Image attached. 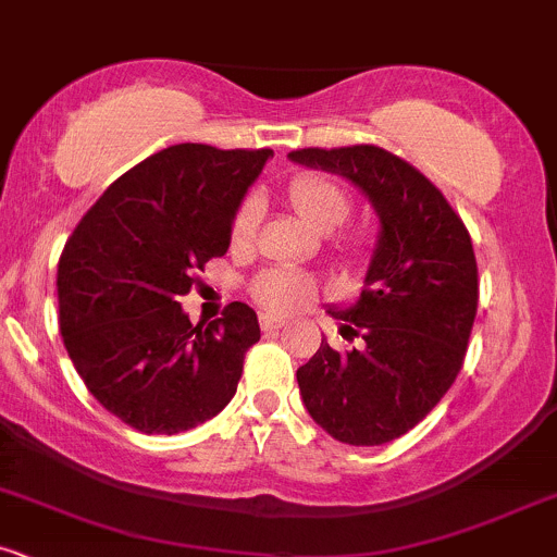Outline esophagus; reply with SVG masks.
I'll return each mask as SVG.
<instances>
[{"instance_id": "1", "label": "esophagus", "mask_w": 557, "mask_h": 557, "mask_svg": "<svg viewBox=\"0 0 557 557\" xmlns=\"http://www.w3.org/2000/svg\"><path fill=\"white\" fill-rule=\"evenodd\" d=\"M284 324H286V321L278 319V315H260L262 332H276V329H281Z\"/></svg>"}]
</instances>
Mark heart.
<instances>
[{
    "instance_id": "obj_1",
    "label": "heart",
    "mask_w": 557,
    "mask_h": 557,
    "mask_svg": "<svg viewBox=\"0 0 557 557\" xmlns=\"http://www.w3.org/2000/svg\"><path fill=\"white\" fill-rule=\"evenodd\" d=\"M292 207L313 225L315 231H334L348 220L350 199L337 183L326 177H297L292 181L289 190ZM257 228V201L249 199L238 207L236 218L231 225L233 244H247ZM255 300L268 310L286 313V310L302 308L305 302L313 300V281L302 273L289 271V268H273V271L260 273L252 284Z\"/></svg>"
}]
</instances>
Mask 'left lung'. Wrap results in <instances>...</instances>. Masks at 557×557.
Wrapping results in <instances>:
<instances>
[{"label":"left lung","mask_w":557,"mask_h":557,"mask_svg":"<svg viewBox=\"0 0 557 557\" xmlns=\"http://www.w3.org/2000/svg\"><path fill=\"white\" fill-rule=\"evenodd\" d=\"M295 164L343 175L372 201L380 233L356 302L332 305L343 337L326 339L297 385L308 414L332 438L382 446L409 433L462 369L478 310L470 233L438 188L409 161L376 146L302 148Z\"/></svg>","instance_id":"obj_1"}]
</instances>
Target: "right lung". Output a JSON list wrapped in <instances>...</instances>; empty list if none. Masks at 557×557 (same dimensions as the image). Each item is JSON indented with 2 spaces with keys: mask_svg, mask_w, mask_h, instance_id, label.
<instances>
[{
  "mask_svg": "<svg viewBox=\"0 0 557 557\" xmlns=\"http://www.w3.org/2000/svg\"><path fill=\"white\" fill-rule=\"evenodd\" d=\"M271 148L220 151L181 143L124 172L71 233L58 262L69 358L103 409L140 433L175 435L212 420L236 396L257 313L231 302L190 324L181 297L212 257Z\"/></svg>",
  "mask_w": 557,
  "mask_h": 557,
  "instance_id": "add662e5",
  "label": "right lung"
}]
</instances>
